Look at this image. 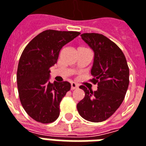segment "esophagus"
<instances>
[{
    "instance_id": "esophagus-1",
    "label": "esophagus",
    "mask_w": 146,
    "mask_h": 146,
    "mask_svg": "<svg viewBox=\"0 0 146 146\" xmlns=\"http://www.w3.org/2000/svg\"><path fill=\"white\" fill-rule=\"evenodd\" d=\"M77 88H78V85H77L76 83H74V82H72V83H71V90L76 89Z\"/></svg>"
}]
</instances>
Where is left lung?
Here are the masks:
<instances>
[{
    "label": "left lung",
    "mask_w": 146,
    "mask_h": 146,
    "mask_svg": "<svg viewBox=\"0 0 146 146\" xmlns=\"http://www.w3.org/2000/svg\"><path fill=\"white\" fill-rule=\"evenodd\" d=\"M80 36L94 51L90 81L98 88L93 92L80 86L85 96L76 108L82 118L100 123L110 118L123 103L130 81L129 67L122 50L104 35L84 33Z\"/></svg>",
    "instance_id": "1"
}]
</instances>
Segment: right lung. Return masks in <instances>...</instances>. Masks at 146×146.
<instances>
[{
	"label": "right lung",
	"instance_id": "obj_1",
	"mask_svg": "<svg viewBox=\"0 0 146 146\" xmlns=\"http://www.w3.org/2000/svg\"><path fill=\"white\" fill-rule=\"evenodd\" d=\"M80 33L46 30L26 46L20 56L16 80L23 109L32 119L50 123L58 118L60 103L71 84L67 81H49L50 68L57 63L63 46Z\"/></svg>",
	"mask_w": 146,
	"mask_h": 146
}]
</instances>
